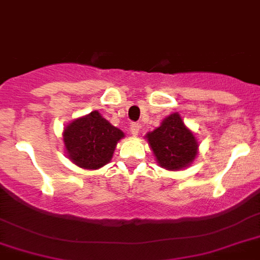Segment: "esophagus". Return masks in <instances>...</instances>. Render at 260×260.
<instances>
[{
	"mask_svg": "<svg viewBox=\"0 0 260 260\" xmlns=\"http://www.w3.org/2000/svg\"><path fill=\"white\" fill-rule=\"evenodd\" d=\"M139 132H140V124H137V123L131 124V134L134 135V136H137Z\"/></svg>",
	"mask_w": 260,
	"mask_h": 260,
	"instance_id": "obj_1",
	"label": "esophagus"
}]
</instances>
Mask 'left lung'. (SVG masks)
<instances>
[{
  "label": "left lung",
  "mask_w": 260,
  "mask_h": 260,
  "mask_svg": "<svg viewBox=\"0 0 260 260\" xmlns=\"http://www.w3.org/2000/svg\"><path fill=\"white\" fill-rule=\"evenodd\" d=\"M145 139L157 164L168 171L188 168L199 152L195 135L178 112L167 116L156 129L145 135Z\"/></svg>",
  "instance_id": "1"
}]
</instances>
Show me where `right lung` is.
Here are the masks:
<instances>
[{
	"mask_svg": "<svg viewBox=\"0 0 260 260\" xmlns=\"http://www.w3.org/2000/svg\"><path fill=\"white\" fill-rule=\"evenodd\" d=\"M124 132L93 111L72 120L64 128L65 153L82 170H99L111 161L116 145Z\"/></svg>",
	"mask_w": 260,
	"mask_h": 260,
	"instance_id": "1",
	"label": "right lung"
}]
</instances>
